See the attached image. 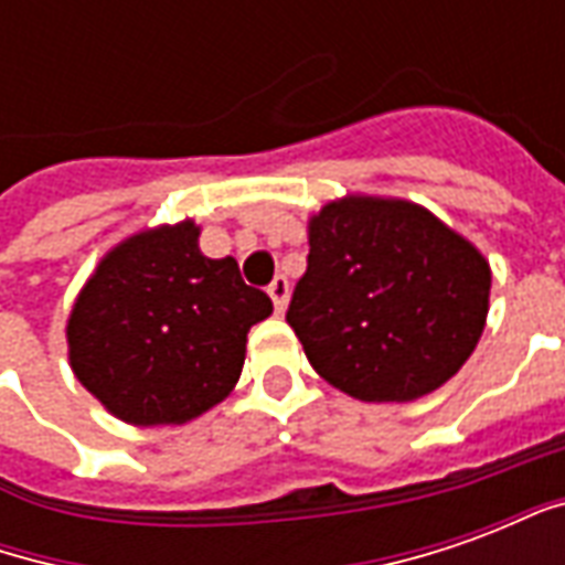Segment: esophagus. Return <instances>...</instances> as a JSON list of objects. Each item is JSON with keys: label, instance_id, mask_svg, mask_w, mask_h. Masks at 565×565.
<instances>
[{"label": "esophagus", "instance_id": "34e87169", "mask_svg": "<svg viewBox=\"0 0 565 565\" xmlns=\"http://www.w3.org/2000/svg\"><path fill=\"white\" fill-rule=\"evenodd\" d=\"M269 296H271V306H275V311H278V315H284L287 299H290V281H287L284 275H278V278L269 284Z\"/></svg>", "mask_w": 565, "mask_h": 565}]
</instances>
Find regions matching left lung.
<instances>
[{"instance_id":"8db88e82","label":"left lung","mask_w":565,"mask_h":565,"mask_svg":"<svg viewBox=\"0 0 565 565\" xmlns=\"http://www.w3.org/2000/svg\"><path fill=\"white\" fill-rule=\"evenodd\" d=\"M308 247L287 323L335 391L412 403L472 356L490 308V263L433 211L351 193L308 217Z\"/></svg>"}]
</instances>
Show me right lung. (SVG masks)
Returning a JSON list of instances; mask_svg holds the SVG:
<instances>
[{"label": "right lung", "mask_w": 565, "mask_h": 565, "mask_svg": "<svg viewBox=\"0 0 565 565\" xmlns=\"http://www.w3.org/2000/svg\"><path fill=\"white\" fill-rule=\"evenodd\" d=\"M269 315L233 257L199 250L196 223H160L111 247L81 287L68 366L124 424H186L233 393L247 330Z\"/></svg>", "instance_id": "1"}]
</instances>
